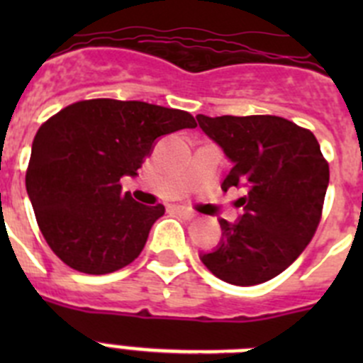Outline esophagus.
Returning <instances> with one entry per match:
<instances>
[{"instance_id": "1", "label": "esophagus", "mask_w": 363, "mask_h": 363, "mask_svg": "<svg viewBox=\"0 0 363 363\" xmlns=\"http://www.w3.org/2000/svg\"><path fill=\"white\" fill-rule=\"evenodd\" d=\"M174 211L179 214V216H184L185 220H192V218H196V214L192 213L191 209H187V207H174Z\"/></svg>"}]
</instances>
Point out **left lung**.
Returning <instances> with one entry per match:
<instances>
[{"label": "left lung", "instance_id": "obj_1", "mask_svg": "<svg viewBox=\"0 0 363 363\" xmlns=\"http://www.w3.org/2000/svg\"><path fill=\"white\" fill-rule=\"evenodd\" d=\"M233 162L221 189L245 187L240 221L220 220L223 240L201 255L214 277L249 287L272 280L303 252L322 220L329 163L309 129L271 114L196 116Z\"/></svg>", "mask_w": 363, "mask_h": 363}]
</instances>
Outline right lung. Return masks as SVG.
I'll list each match as a JSON object with an SVG mask.
<instances>
[{
  "label": "right lung",
  "instance_id": "right-lung-1",
  "mask_svg": "<svg viewBox=\"0 0 363 363\" xmlns=\"http://www.w3.org/2000/svg\"><path fill=\"white\" fill-rule=\"evenodd\" d=\"M194 127L185 111L111 98L76 101L45 121L25 185L54 255L85 274L134 262L165 207L134 201L120 178L138 174L160 136Z\"/></svg>",
  "mask_w": 363,
  "mask_h": 363
}]
</instances>
